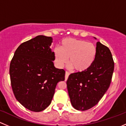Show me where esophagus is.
Returning a JSON list of instances; mask_svg holds the SVG:
<instances>
[{
  "label": "esophagus",
  "instance_id": "obj_1",
  "mask_svg": "<svg viewBox=\"0 0 126 126\" xmlns=\"http://www.w3.org/2000/svg\"><path fill=\"white\" fill-rule=\"evenodd\" d=\"M69 75H70L69 72H65V81L67 79H68V76H69Z\"/></svg>",
  "mask_w": 126,
  "mask_h": 126
}]
</instances>
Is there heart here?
<instances>
[{"label":"heart","mask_w":126,"mask_h":126,"mask_svg":"<svg viewBox=\"0 0 126 126\" xmlns=\"http://www.w3.org/2000/svg\"><path fill=\"white\" fill-rule=\"evenodd\" d=\"M96 56V48L92 42L73 38H66L62 41L60 48L54 50L56 64L63 67L69 58L70 67L78 72H84L92 65Z\"/></svg>","instance_id":"b5f03b06"}]
</instances>
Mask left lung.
I'll list each match as a JSON object with an SVG mask.
<instances>
[{
    "label": "left lung",
    "instance_id": "8db88e82",
    "mask_svg": "<svg viewBox=\"0 0 126 126\" xmlns=\"http://www.w3.org/2000/svg\"><path fill=\"white\" fill-rule=\"evenodd\" d=\"M96 48V56L91 67L70 74L67 81L71 103L78 110H87L96 105L110 84L114 70L112 55L101 42H97Z\"/></svg>",
    "mask_w": 126,
    "mask_h": 126
}]
</instances>
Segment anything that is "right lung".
I'll return each instance as SVG.
<instances>
[{
	"label": "right lung",
	"instance_id": "add662e5",
	"mask_svg": "<svg viewBox=\"0 0 126 126\" xmlns=\"http://www.w3.org/2000/svg\"><path fill=\"white\" fill-rule=\"evenodd\" d=\"M51 37L39 35L21 44L10 66L13 92L24 107L33 111L45 110L51 104L56 87L64 81V70L54 67Z\"/></svg>",
	"mask_w": 126,
	"mask_h": 126
}]
</instances>
